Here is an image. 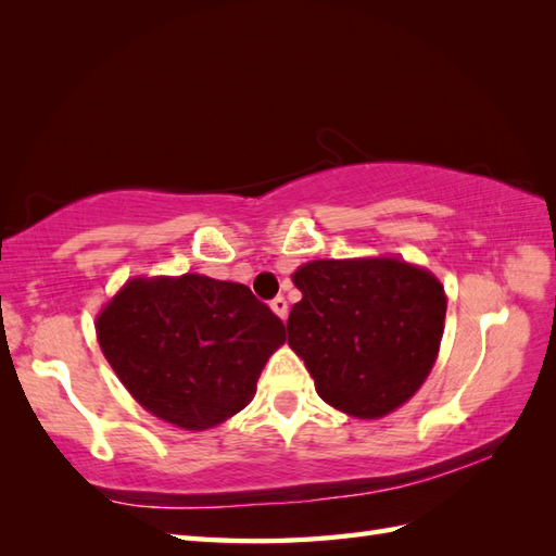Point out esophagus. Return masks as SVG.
<instances>
[{
  "instance_id": "34e87169",
  "label": "esophagus",
  "mask_w": 556,
  "mask_h": 556,
  "mask_svg": "<svg viewBox=\"0 0 556 556\" xmlns=\"http://www.w3.org/2000/svg\"><path fill=\"white\" fill-rule=\"evenodd\" d=\"M271 305V311H275L281 320H287V315H289V303H287V299L285 296H277L275 301L269 303Z\"/></svg>"
}]
</instances>
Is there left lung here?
Returning a JSON list of instances; mask_svg holds the SVG:
<instances>
[{
	"label": "left lung",
	"mask_w": 556,
	"mask_h": 556,
	"mask_svg": "<svg viewBox=\"0 0 556 556\" xmlns=\"http://www.w3.org/2000/svg\"><path fill=\"white\" fill-rule=\"evenodd\" d=\"M289 346L329 406L382 418L418 392L444 332V289L399 260H315L296 269Z\"/></svg>",
	"instance_id": "8db88e82"
}]
</instances>
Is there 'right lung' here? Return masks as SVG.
<instances>
[{"instance_id": "add662e5", "label": "right lung", "mask_w": 556, "mask_h": 556, "mask_svg": "<svg viewBox=\"0 0 556 556\" xmlns=\"http://www.w3.org/2000/svg\"><path fill=\"white\" fill-rule=\"evenodd\" d=\"M98 339L140 406L207 430L251 404L287 329L248 287L184 275L128 281L100 313Z\"/></svg>"}]
</instances>
